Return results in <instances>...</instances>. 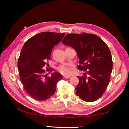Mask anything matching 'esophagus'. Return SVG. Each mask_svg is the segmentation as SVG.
Returning a JSON list of instances; mask_svg holds the SVG:
<instances>
[{
  "instance_id": "obj_1",
  "label": "esophagus",
  "mask_w": 129,
  "mask_h": 129,
  "mask_svg": "<svg viewBox=\"0 0 129 129\" xmlns=\"http://www.w3.org/2000/svg\"><path fill=\"white\" fill-rule=\"evenodd\" d=\"M71 76H63V79H69V78L71 77Z\"/></svg>"
}]
</instances>
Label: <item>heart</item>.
I'll use <instances>...</instances> for the list:
<instances>
[{
    "label": "heart",
    "mask_w": 129,
    "mask_h": 129,
    "mask_svg": "<svg viewBox=\"0 0 129 129\" xmlns=\"http://www.w3.org/2000/svg\"><path fill=\"white\" fill-rule=\"evenodd\" d=\"M57 71L59 72L61 74H63L64 75H69L71 73V69L68 66H64V65H61L59 67H58L57 68Z\"/></svg>",
    "instance_id": "obj_1"
}]
</instances>
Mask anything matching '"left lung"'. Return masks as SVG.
I'll use <instances>...</instances> for the list:
<instances>
[{"instance_id":"left-lung-1","label":"left lung","mask_w":129,"mask_h":129,"mask_svg":"<svg viewBox=\"0 0 129 129\" xmlns=\"http://www.w3.org/2000/svg\"><path fill=\"white\" fill-rule=\"evenodd\" d=\"M62 43L75 49L80 59L77 68L85 71L82 76H77L76 94L85 102L98 100L106 90L112 71L109 47L96 35L87 33L68 34Z\"/></svg>"}]
</instances>
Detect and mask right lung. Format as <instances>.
Listing matches in <instances>:
<instances>
[{
	"label": "right lung",
	"mask_w": 129,
	"mask_h": 129,
	"mask_svg": "<svg viewBox=\"0 0 129 129\" xmlns=\"http://www.w3.org/2000/svg\"><path fill=\"white\" fill-rule=\"evenodd\" d=\"M65 33L42 32L26 41L18 60L19 76L26 92L35 100L48 99L56 91L57 82L62 75L56 72L48 77L46 72H52L47 62L54 46L59 43Z\"/></svg>",
	"instance_id": "obj_1"
}]
</instances>
